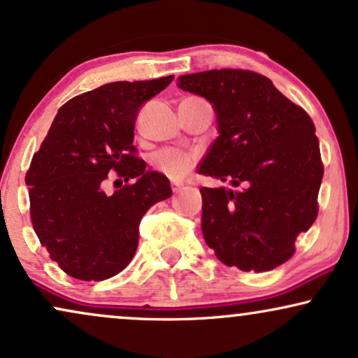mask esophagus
I'll return each instance as SVG.
<instances>
[{
	"label": "esophagus",
	"mask_w": 358,
	"mask_h": 358,
	"mask_svg": "<svg viewBox=\"0 0 358 358\" xmlns=\"http://www.w3.org/2000/svg\"><path fill=\"white\" fill-rule=\"evenodd\" d=\"M184 184L179 182V180H172L171 182V187H172V192H179L180 189H182Z\"/></svg>",
	"instance_id": "esophagus-1"
}]
</instances>
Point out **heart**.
Returning <instances> with one entry per match:
<instances>
[{
  "instance_id": "1",
  "label": "heart",
  "mask_w": 358,
  "mask_h": 358,
  "mask_svg": "<svg viewBox=\"0 0 358 358\" xmlns=\"http://www.w3.org/2000/svg\"><path fill=\"white\" fill-rule=\"evenodd\" d=\"M154 167L159 172L167 176L171 179H180L191 171L194 164L192 156H189L187 152L178 151V149H166V151L157 152L152 159Z\"/></svg>"
}]
</instances>
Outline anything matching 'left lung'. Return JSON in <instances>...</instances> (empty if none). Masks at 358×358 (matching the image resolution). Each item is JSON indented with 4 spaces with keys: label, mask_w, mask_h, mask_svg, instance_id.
Instances as JSON below:
<instances>
[{
    "label": "left lung",
    "mask_w": 358,
    "mask_h": 358,
    "mask_svg": "<svg viewBox=\"0 0 358 358\" xmlns=\"http://www.w3.org/2000/svg\"><path fill=\"white\" fill-rule=\"evenodd\" d=\"M178 87L213 104L219 136L197 172L231 184L202 187V236L215 257L264 272L294 254L317 217L324 176L315 126L262 74L210 69Z\"/></svg>",
    "instance_id": "left-lung-1"
}]
</instances>
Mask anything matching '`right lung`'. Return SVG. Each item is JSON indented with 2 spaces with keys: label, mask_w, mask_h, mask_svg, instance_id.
Returning a JSON list of instances; mask_svg holds the SVG:
<instances>
[{
  "label": "right lung",
  "mask_w": 358,
  "mask_h": 358,
  "mask_svg": "<svg viewBox=\"0 0 358 358\" xmlns=\"http://www.w3.org/2000/svg\"><path fill=\"white\" fill-rule=\"evenodd\" d=\"M172 79L108 83L74 96L33 156L26 184L34 232L74 279L104 280L121 272L138 249L145 210L172 194L169 179L145 169L132 145L141 106ZM113 169L135 182L106 194Z\"/></svg>",
  "instance_id": "add662e5"
}]
</instances>
